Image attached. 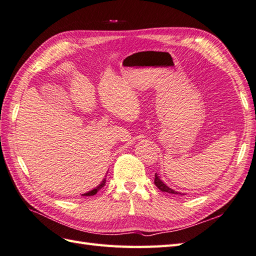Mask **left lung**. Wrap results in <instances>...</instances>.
Listing matches in <instances>:
<instances>
[{"label":"left lung","instance_id":"left-lung-1","mask_svg":"<svg viewBox=\"0 0 256 256\" xmlns=\"http://www.w3.org/2000/svg\"><path fill=\"white\" fill-rule=\"evenodd\" d=\"M154 184L156 186L158 187V190H160L161 192H170V194H180V192H178L173 190L172 188H170L168 186H166V184L163 183V182L160 180V178H158V174L156 173V178H154Z\"/></svg>","mask_w":256,"mask_h":256}]
</instances>
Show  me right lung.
Returning <instances> with one entry per match:
<instances>
[{"label":"right lung","mask_w":256,"mask_h":256,"mask_svg":"<svg viewBox=\"0 0 256 256\" xmlns=\"http://www.w3.org/2000/svg\"><path fill=\"white\" fill-rule=\"evenodd\" d=\"M105 183H106V178H104L103 180H102V183L98 186H96L94 190H90L88 192H85V194H83V196H93V195H95L96 192H98L100 188H103V187L105 186Z\"/></svg>","instance_id":"obj_1"}]
</instances>
